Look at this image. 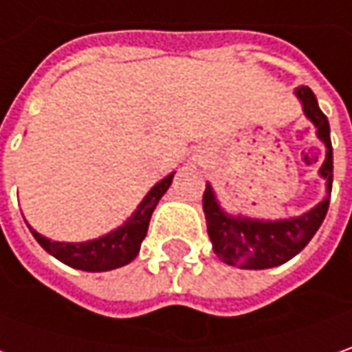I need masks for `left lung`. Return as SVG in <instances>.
I'll list each match as a JSON object with an SVG mask.
<instances>
[{
    "instance_id": "8db88e82",
    "label": "left lung",
    "mask_w": 352,
    "mask_h": 352,
    "mask_svg": "<svg viewBox=\"0 0 352 352\" xmlns=\"http://www.w3.org/2000/svg\"><path fill=\"white\" fill-rule=\"evenodd\" d=\"M296 96L301 102L303 114L315 126L317 138L325 144V161L319 167V175L325 179L327 195L321 203L299 217L266 221L244 214H230L219 203L214 189L206 183L203 195L206 230L212 242V250L224 264L242 270H266L292 260L299 254L319 230L325 219L333 187V147L327 116L321 112L317 98L309 86H298Z\"/></svg>"
}]
</instances>
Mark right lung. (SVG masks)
Returning a JSON list of instances; mask_svg holds the SVG:
<instances>
[{"mask_svg": "<svg viewBox=\"0 0 352 352\" xmlns=\"http://www.w3.org/2000/svg\"><path fill=\"white\" fill-rule=\"evenodd\" d=\"M173 175H175V171L163 177L160 183H155L144 197V201L138 205L135 212L122 226H118L116 230H110L108 234L94 238V240L56 242V240L38 234L29 222H27V226L38 244L67 266L82 270V272H108V270L126 266L140 254L142 242L147 234L151 212L155 210L160 199L169 189Z\"/></svg>", "mask_w": 352, "mask_h": 352, "instance_id": "add662e5", "label": "right lung"}]
</instances>
